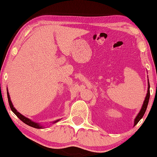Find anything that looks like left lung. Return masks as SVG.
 <instances>
[{
  "label": "left lung",
  "instance_id": "obj_1",
  "mask_svg": "<svg viewBox=\"0 0 157 157\" xmlns=\"http://www.w3.org/2000/svg\"><path fill=\"white\" fill-rule=\"evenodd\" d=\"M149 98H150V84H149V80L147 82V94L146 97H145V100H144L143 104H142V106L140 109V112L138 113V114L136 115V118L134 120V125H136V124L138 123V122L140 121L141 119L143 117L144 114H145V111H146L147 105H148V102H149Z\"/></svg>",
  "mask_w": 157,
  "mask_h": 157
}]
</instances>
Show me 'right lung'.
Masks as SVG:
<instances>
[{
	"label": "right lung",
	"instance_id": "1",
	"mask_svg": "<svg viewBox=\"0 0 157 157\" xmlns=\"http://www.w3.org/2000/svg\"><path fill=\"white\" fill-rule=\"evenodd\" d=\"M7 97H8V101H9V104H10V109L12 111V112H13L16 116L18 117L20 120H21V121L24 122L25 124H26V125L31 126V127H33L35 128H44V125H43L42 124L39 123V122H34L32 121V120H30V119L26 117L25 116H23V114H21V113L18 112V111H17V109H15V107H14L13 104H12V101H11V99H10V94H9V91H8V89H7ZM61 119H59V120H55V121L52 122V124H55L56 122H59Z\"/></svg>",
	"mask_w": 157,
	"mask_h": 157
}]
</instances>
